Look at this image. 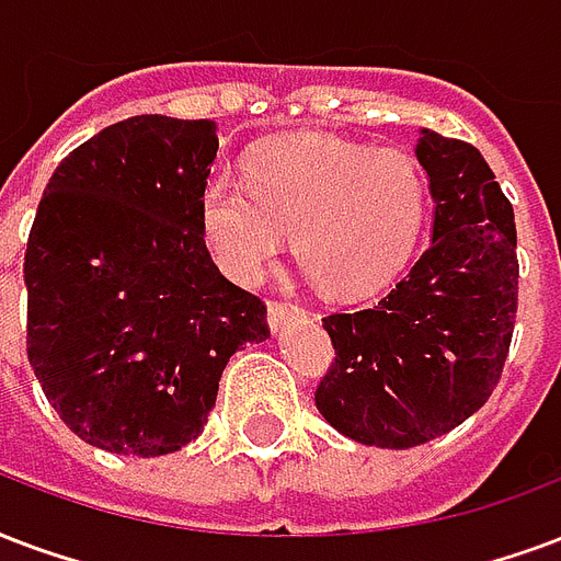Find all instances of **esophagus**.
Instances as JSON below:
<instances>
[{"label": "esophagus", "mask_w": 561, "mask_h": 561, "mask_svg": "<svg viewBox=\"0 0 561 561\" xmlns=\"http://www.w3.org/2000/svg\"><path fill=\"white\" fill-rule=\"evenodd\" d=\"M301 316V307L293 305V301H272L268 305V328L272 331H280V328L289 322V319H296Z\"/></svg>", "instance_id": "esophagus-1"}]
</instances>
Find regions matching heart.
Returning <instances> with one entry per match:
<instances>
[{"instance_id":"heart-1","label":"heart","mask_w":561,"mask_h":561,"mask_svg":"<svg viewBox=\"0 0 561 561\" xmlns=\"http://www.w3.org/2000/svg\"><path fill=\"white\" fill-rule=\"evenodd\" d=\"M423 171L402 150L301 136L260 147L245 183L213 174L201 188V239L230 280L251 286L296 236L301 272L325 296H376L423 233Z\"/></svg>"}]
</instances>
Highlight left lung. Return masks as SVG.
Returning <instances> with one entry per match:
<instances>
[{"label":"left lung","instance_id":"obj_1","mask_svg":"<svg viewBox=\"0 0 561 561\" xmlns=\"http://www.w3.org/2000/svg\"><path fill=\"white\" fill-rule=\"evenodd\" d=\"M432 245L376 307L322 319L334 364L316 408L357 444L408 449L453 432L494 393L517 316L512 204L482 153L420 129Z\"/></svg>","mask_w":561,"mask_h":561}]
</instances>
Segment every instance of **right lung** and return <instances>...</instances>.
<instances>
[{"instance_id":"right-lung-1","label":"right lung","mask_w":561,"mask_h":561,"mask_svg":"<svg viewBox=\"0 0 561 561\" xmlns=\"http://www.w3.org/2000/svg\"><path fill=\"white\" fill-rule=\"evenodd\" d=\"M213 121L126 117L49 176L25 248L28 364L67 428L115 456L192 444L265 305L201 239Z\"/></svg>"}]
</instances>
